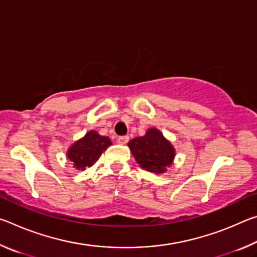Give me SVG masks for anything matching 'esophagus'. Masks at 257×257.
Listing matches in <instances>:
<instances>
[{
  "label": "esophagus",
  "instance_id": "esophagus-1",
  "mask_svg": "<svg viewBox=\"0 0 257 257\" xmlns=\"http://www.w3.org/2000/svg\"><path fill=\"white\" fill-rule=\"evenodd\" d=\"M128 141H129L128 136H120V137H118V139H116V142H118L119 144H121V145L127 144Z\"/></svg>",
  "mask_w": 257,
  "mask_h": 257
}]
</instances>
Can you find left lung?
Instances as JSON below:
<instances>
[{"label": "left lung", "mask_w": 257, "mask_h": 257, "mask_svg": "<svg viewBox=\"0 0 257 257\" xmlns=\"http://www.w3.org/2000/svg\"><path fill=\"white\" fill-rule=\"evenodd\" d=\"M128 146L135 160L146 171L163 173L176 156L171 143L156 128H151L144 136L132 139Z\"/></svg>", "instance_id": "left-lung-1"}]
</instances>
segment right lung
Instances as JSON below:
<instances>
[{
    "instance_id": "add662e5",
    "label": "right lung",
    "mask_w": 257,
    "mask_h": 257,
    "mask_svg": "<svg viewBox=\"0 0 257 257\" xmlns=\"http://www.w3.org/2000/svg\"><path fill=\"white\" fill-rule=\"evenodd\" d=\"M110 145H112L110 138L90 130L69 147L67 156L77 170H85L92 167Z\"/></svg>"
}]
</instances>
